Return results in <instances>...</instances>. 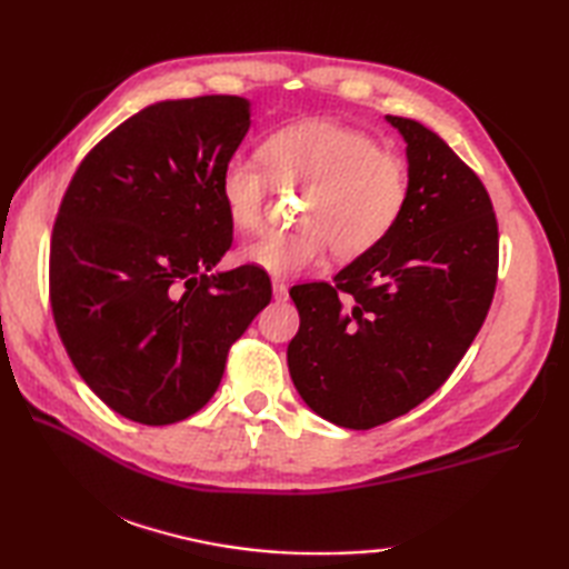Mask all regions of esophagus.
<instances>
[{
	"mask_svg": "<svg viewBox=\"0 0 569 569\" xmlns=\"http://www.w3.org/2000/svg\"><path fill=\"white\" fill-rule=\"evenodd\" d=\"M273 298L286 300L288 298V286L283 281H273Z\"/></svg>",
	"mask_w": 569,
	"mask_h": 569,
	"instance_id": "1",
	"label": "esophagus"
}]
</instances>
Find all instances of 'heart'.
<instances>
[{
    "label": "heart",
    "instance_id": "heart-1",
    "mask_svg": "<svg viewBox=\"0 0 569 569\" xmlns=\"http://www.w3.org/2000/svg\"><path fill=\"white\" fill-rule=\"evenodd\" d=\"M259 161L234 156L220 173L224 212L241 232L259 229L272 178L281 188H308L303 227L269 232L241 247L244 263L286 278L318 266L332 244L335 257L357 259L393 232L408 202V168L401 156L379 149L369 134L330 119H303L273 131Z\"/></svg>",
    "mask_w": 569,
    "mask_h": 569
}]
</instances>
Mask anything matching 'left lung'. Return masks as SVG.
Returning a JSON list of instances; mask_svg holds the SVG:
<instances>
[{
	"mask_svg": "<svg viewBox=\"0 0 569 569\" xmlns=\"http://www.w3.org/2000/svg\"><path fill=\"white\" fill-rule=\"evenodd\" d=\"M386 119L408 143L401 220L332 286L291 288V379L318 416L352 430L406 416L450 379L499 273V224L479 176L416 119Z\"/></svg>",
	"mask_w": 569,
	"mask_h": 569,
	"instance_id": "8db88e82",
	"label": "left lung"
}]
</instances>
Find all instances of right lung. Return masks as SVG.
<instances>
[{
  "mask_svg": "<svg viewBox=\"0 0 569 569\" xmlns=\"http://www.w3.org/2000/svg\"><path fill=\"white\" fill-rule=\"evenodd\" d=\"M249 124L237 94L156 102L84 156L58 208V335L84 383L143 426L198 413L229 347L271 300L259 266L210 273L234 227L220 173Z\"/></svg>",
  "mask_w": 569,
  "mask_h": 569,
  "instance_id": "obj_1",
  "label": "right lung"
}]
</instances>
